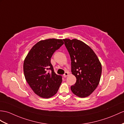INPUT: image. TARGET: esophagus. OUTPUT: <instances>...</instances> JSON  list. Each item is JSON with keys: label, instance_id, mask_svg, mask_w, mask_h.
Listing matches in <instances>:
<instances>
[{"label": "esophagus", "instance_id": "obj_1", "mask_svg": "<svg viewBox=\"0 0 124 124\" xmlns=\"http://www.w3.org/2000/svg\"><path fill=\"white\" fill-rule=\"evenodd\" d=\"M68 72H65V73H64V74L63 75V76H64V77H67V76H68Z\"/></svg>", "mask_w": 124, "mask_h": 124}]
</instances>
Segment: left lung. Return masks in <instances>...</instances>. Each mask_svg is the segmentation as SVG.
<instances>
[{"instance_id": "1", "label": "left lung", "mask_w": 124, "mask_h": 124, "mask_svg": "<svg viewBox=\"0 0 124 124\" xmlns=\"http://www.w3.org/2000/svg\"><path fill=\"white\" fill-rule=\"evenodd\" d=\"M63 40L70 57L72 74L76 78L71 91L79 97H87L98 85L101 65L91 48L83 41L76 39Z\"/></svg>"}]
</instances>
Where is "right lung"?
I'll use <instances>...</instances> for the list:
<instances>
[{
	"label": "right lung",
	"mask_w": 124,
	"mask_h": 124,
	"mask_svg": "<svg viewBox=\"0 0 124 124\" xmlns=\"http://www.w3.org/2000/svg\"><path fill=\"white\" fill-rule=\"evenodd\" d=\"M64 44L62 39H48L35 44L23 62L25 79L34 93L43 98L55 95L62 81L50 62L51 57Z\"/></svg>",
	"instance_id": "right-lung-1"
}]
</instances>
